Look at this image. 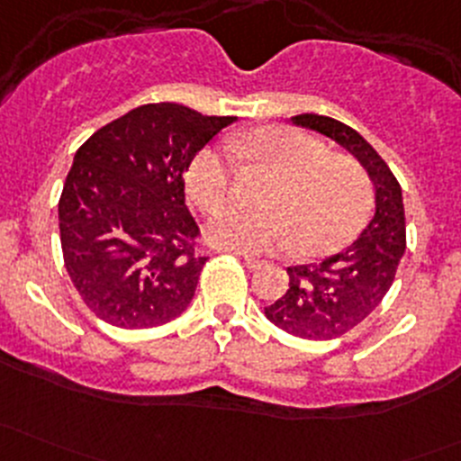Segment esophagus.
<instances>
[{
	"mask_svg": "<svg viewBox=\"0 0 461 461\" xmlns=\"http://www.w3.org/2000/svg\"><path fill=\"white\" fill-rule=\"evenodd\" d=\"M234 254H239L240 258H243V263L248 265L249 269H258V267H263V260L260 258H254V257H248V254H240V252H234Z\"/></svg>",
	"mask_w": 461,
	"mask_h": 461,
	"instance_id": "obj_1",
	"label": "esophagus"
}]
</instances>
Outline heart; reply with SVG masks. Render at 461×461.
Instances as JSON below:
<instances>
[{"label":"heart","instance_id":"1","mask_svg":"<svg viewBox=\"0 0 461 461\" xmlns=\"http://www.w3.org/2000/svg\"><path fill=\"white\" fill-rule=\"evenodd\" d=\"M248 167L274 176L260 213H221L209 222V239L248 254L292 249L317 258L337 252L364 225L373 204V185L355 158L328 151L323 142L292 127H260L234 142ZM234 167L218 147L196 153L187 171L194 203L216 213L230 203Z\"/></svg>","mask_w":461,"mask_h":461}]
</instances>
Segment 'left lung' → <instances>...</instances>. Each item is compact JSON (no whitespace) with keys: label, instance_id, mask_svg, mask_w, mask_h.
Returning <instances> with one entry per match:
<instances>
[{"label":"left lung","instance_id":"left-lung-1","mask_svg":"<svg viewBox=\"0 0 461 461\" xmlns=\"http://www.w3.org/2000/svg\"><path fill=\"white\" fill-rule=\"evenodd\" d=\"M290 122L341 144L375 185V216L359 239L321 263L287 267L290 287L265 308V317L283 332L330 341L359 325L393 285L406 249L402 187L384 158L348 124L317 113L294 115Z\"/></svg>","mask_w":461,"mask_h":461}]
</instances>
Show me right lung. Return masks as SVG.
I'll return each instance as SVG.
<instances>
[{"mask_svg": "<svg viewBox=\"0 0 461 461\" xmlns=\"http://www.w3.org/2000/svg\"><path fill=\"white\" fill-rule=\"evenodd\" d=\"M230 115L144 104L77 149L59 198L67 272L97 319L156 328L192 303L207 257L185 204V171Z\"/></svg>", "mask_w": 461, "mask_h": 461, "instance_id": "1", "label": "right lung"}]
</instances>
